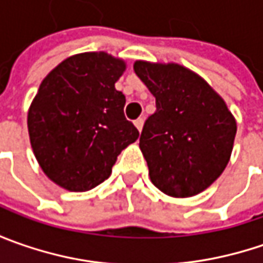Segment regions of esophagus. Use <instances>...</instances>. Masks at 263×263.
I'll use <instances>...</instances> for the list:
<instances>
[{
  "label": "esophagus",
  "mask_w": 263,
  "mask_h": 263,
  "mask_svg": "<svg viewBox=\"0 0 263 263\" xmlns=\"http://www.w3.org/2000/svg\"><path fill=\"white\" fill-rule=\"evenodd\" d=\"M135 126H136V128L139 130V132H142V127H143V118L140 117V118H137V120H135Z\"/></svg>",
  "instance_id": "esophagus-1"
}]
</instances>
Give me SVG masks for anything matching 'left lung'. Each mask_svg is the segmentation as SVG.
<instances>
[{"label": "left lung", "instance_id": "left-lung-1", "mask_svg": "<svg viewBox=\"0 0 263 263\" xmlns=\"http://www.w3.org/2000/svg\"><path fill=\"white\" fill-rule=\"evenodd\" d=\"M133 68L157 102L139 143L151 181L168 196H195L227 167L236 120L224 99L186 67L136 61Z\"/></svg>", "mask_w": 263, "mask_h": 263}]
</instances>
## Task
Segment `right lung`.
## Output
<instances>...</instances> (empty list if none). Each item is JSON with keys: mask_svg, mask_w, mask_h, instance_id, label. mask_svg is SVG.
Returning a JSON list of instances; mask_svg holds the SVG:
<instances>
[{"mask_svg": "<svg viewBox=\"0 0 263 263\" xmlns=\"http://www.w3.org/2000/svg\"><path fill=\"white\" fill-rule=\"evenodd\" d=\"M126 63L106 52L64 60L42 80L27 114L30 145L42 171L70 192L111 176L117 157L139 137L124 117L116 82Z\"/></svg>", "mask_w": 263, "mask_h": 263, "instance_id": "obj_1", "label": "right lung"}]
</instances>
